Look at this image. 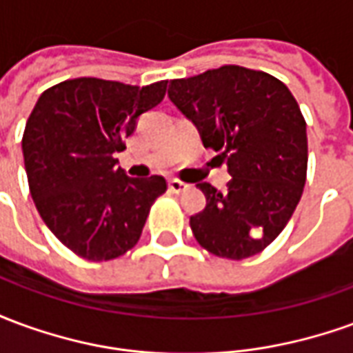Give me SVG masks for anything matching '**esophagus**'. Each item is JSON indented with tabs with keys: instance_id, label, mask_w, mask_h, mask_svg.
I'll use <instances>...</instances> for the list:
<instances>
[{
	"instance_id": "1",
	"label": "esophagus",
	"mask_w": 353,
	"mask_h": 353,
	"mask_svg": "<svg viewBox=\"0 0 353 353\" xmlns=\"http://www.w3.org/2000/svg\"><path fill=\"white\" fill-rule=\"evenodd\" d=\"M185 187H187V185H185L183 181H179V179H170V181H168V189L172 192L185 191Z\"/></svg>"
}]
</instances>
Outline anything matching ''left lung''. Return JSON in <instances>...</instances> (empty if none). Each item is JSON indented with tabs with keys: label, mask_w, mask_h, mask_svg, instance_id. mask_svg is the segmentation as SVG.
<instances>
[{
	"label": "left lung",
	"mask_w": 353,
	"mask_h": 353,
	"mask_svg": "<svg viewBox=\"0 0 353 353\" xmlns=\"http://www.w3.org/2000/svg\"><path fill=\"white\" fill-rule=\"evenodd\" d=\"M168 98L221 151L227 191L199 183L206 208L192 234L217 257L240 261L265 250L288 225L303 194L308 139L299 103L272 75L223 65L170 81Z\"/></svg>",
	"instance_id": "8db88e82"
}]
</instances>
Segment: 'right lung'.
<instances>
[{
  "label": "right lung",
  "instance_id": "obj_1",
  "mask_svg": "<svg viewBox=\"0 0 353 353\" xmlns=\"http://www.w3.org/2000/svg\"><path fill=\"white\" fill-rule=\"evenodd\" d=\"M166 83L64 81L39 96L28 119L22 153L35 208L83 259H117L134 248L166 191L162 176L128 177L115 159L141 113L161 103Z\"/></svg>",
  "mask_w": 353,
  "mask_h": 353
}]
</instances>
